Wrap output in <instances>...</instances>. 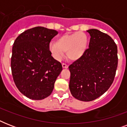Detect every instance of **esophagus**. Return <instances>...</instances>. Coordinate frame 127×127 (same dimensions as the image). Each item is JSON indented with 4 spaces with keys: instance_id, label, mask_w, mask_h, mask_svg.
Wrapping results in <instances>:
<instances>
[{
    "instance_id": "esophagus-1",
    "label": "esophagus",
    "mask_w": 127,
    "mask_h": 127,
    "mask_svg": "<svg viewBox=\"0 0 127 127\" xmlns=\"http://www.w3.org/2000/svg\"><path fill=\"white\" fill-rule=\"evenodd\" d=\"M62 66H63V68H68V66L67 64H66L65 63L62 64Z\"/></svg>"
}]
</instances>
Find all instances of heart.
Listing matches in <instances>:
<instances>
[{
  "label": "heart",
  "instance_id": "b5f03b06",
  "mask_svg": "<svg viewBox=\"0 0 127 127\" xmlns=\"http://www.w3.org/2000/svg\"><path fill=\"white\" fill-rule=\"evenodd\" d=\"M88 48V37L84 33L76 32L58 37L56 42L49 44L52 55L57 61L63 59L65 52L71 61H76L84 55Z\"/></svg>",
  "mask_w": 127,
  "mask_h": 127
}]
</instances>
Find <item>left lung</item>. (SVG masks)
<instances>
[{"instance_id":"left-lung-1","label":"left lung","mask_w":127,"mask_h":127,"mask_svg":"<svg viewBox=\"0 0 127 127\" xmlns=\"http://www.w3.org/2000/svg\"><path fill=\"white\" fill-rule=\"evenodd\" d=\"M87 32L91 37L89 48L68 67L70 91L83 101L94 100L109 88L118 64L117 47L113 39L96 29Z\"/></svg>"}]
</instances>
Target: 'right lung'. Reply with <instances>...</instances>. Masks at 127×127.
Returning <instances> with one entry per match:
<instances>
[{"label":"right lung","mask_w":127,"mask_h":127,"mask_svg":"<svg viewBox=\"0 0 127 127\" xmlns=\"http://www.w3.org/2000/svg\"><path fill=\"white\" fill-rule=\"evenodd\" d=\"M58 32L35 27L19 35L12 47L11 70L14 83L22 94L34 100L51 95L62 64L51 56L50 41Z\"/></svg>","instance_id":"obj_1"}]
</instances>
